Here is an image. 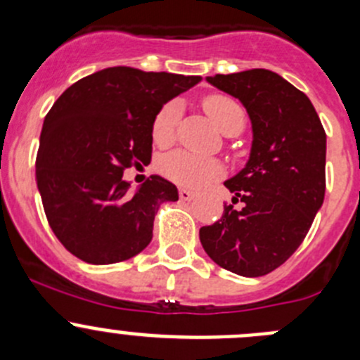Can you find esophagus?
Here are the masks:
<instances>
[{
    "label": "esophagus",
    "mask_w": 360,
    "mask_h": 360,
    "mask_svg": "<svg viewBox=\"0 0 360 360\" xmlns=\"http://www.w3.org/2000/svg\"><path fill=\"white\" fill-rule=\"evenodd\" d=\"M195 197H197V195H195L193 191L186 190V188H183V190H179V198H181V200H184V202H190V200H193Z\"/></svg>",
    "instance_id": "esophagus-1"
}]
</instances>
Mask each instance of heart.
I'll list each match as a JSON object with an SVG mask.
<instances>
[{
    "label": "heart",
    "instance_id": "1",
    "mask_svg": "<svg viewBox=\"0 0 360 360\" xmlns=\"http://www.w3.org/2000/svg\"><path fill=\"white\" fill-rule=\"evenodd\" d=\"M203 110L221 130H226L233 123H244L245 112L240 104L223 94H212L203 99ZM181 118V104L170 101L157 112L151 127V136L158 146H169L176 137L177 123ZM160 170L167 179L186 188H198L207 181L223 174V163L216 158L197 157L188 151H176L167 155L160 162Z\"/></svg>",
    "mask_w": 360,
    "mask_h": 360
}]
</instances>
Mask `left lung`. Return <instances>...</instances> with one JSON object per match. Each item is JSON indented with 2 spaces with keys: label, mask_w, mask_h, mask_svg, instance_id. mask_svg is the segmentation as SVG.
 <instances>
[{
  "label": "left lung",
  "mask_w": 360,
  "mask_h": 360,
  "mask_svg": "<svg viewBox=\"0 0 360 360\" xmlns=\"http://www.w3.org/2000/svg\"><path fill=\"white\" fill-rule=\"evenodd\" d=\"M240 101L252 125L244 169L224 186L233 193L219 221L200 228L210 259L242 277H261L292 256L326 193V132L314 104L281 75L249 69L207 76Z\"/></svg>",
  "instance_id": "left-lung-1"
}]
</instances>
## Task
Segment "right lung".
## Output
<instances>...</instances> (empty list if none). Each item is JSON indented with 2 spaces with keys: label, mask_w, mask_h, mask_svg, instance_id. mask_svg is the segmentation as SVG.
Segmentation results:
<instances>
[{
  "label": "right lung",
  "mask_w": 360,
  "mask_h": 360,
  "mask_svg": "<svg viewBox=\"0 0 360 360\" xmlns=\"http://www.w3.org/2000/svg\"><path fill=\"white\" fill-rule=\"evenodd\" d=\"M200 76L116 66L72 83L45 116L36 183L50 228L69 252L90 264L134 257L153 238L163 202L177 188L151 176L136 191L127 167L151 160V127L165 103Z\"/></svg>",
  "instance_id": "right-lung-1"
}]
</instances>
